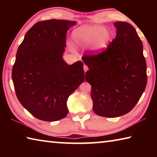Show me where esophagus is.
Returning <instances> with one entry per match:
<instances>
[{
  "label": "esophagus",
  "instance_id": "esophagus-1",
  "mask_svg": "<svg viewBox=\"0 0 157 157\" xmlns=\"http://www.w3.org/2000/svg\"><path fill=\"white\" fill-rule=\"evenodd\" d=\"M84 72L86 73V71H88V66L84 64Z\"/></svg>",
  "mask_w": 157,
  "mask_h": 157
}]
</instances>
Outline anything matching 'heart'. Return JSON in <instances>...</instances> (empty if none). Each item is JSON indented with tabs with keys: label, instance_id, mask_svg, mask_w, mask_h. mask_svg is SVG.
Wrapping results in <instances>:
<instances>
[{
	"label": "heart",
	"instance_id": "1",
	"mask_svg": "<svg viewBox=\"0 0 157 157\" xmlns=\"http://www.w3.org/2000/svg\"><path fill=\"white\" fill-rule=\"evenodd\" d=\"M110 29L100 25H84L73 32L72 39L76 44H89L90 52L99 55L104 52L112 39Z\"/></svg>",
	"mask_w": 157,
	"mask_h": 157
}]
</instances>
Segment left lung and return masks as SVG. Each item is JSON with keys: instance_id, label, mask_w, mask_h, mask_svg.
<instances>
[{"instance_id": "left-lung-1", "label": "left lung", "mask_w": 157, "mask_h": 157, "mask_svg": "<svg viewBox=\"0 0 157 157\" xmlns=\"http://www.w3.org/2000/svg\"><path fill=\"white\" fill-rule=\"evenodd\" d=\"M113 25L116 36L107 50L82 57L89 68L85 79L91 85L93 110L107 118L129 113L139 102L147 80L143 44L135 28L122 21Z\"/></svg>"}]
</instances>
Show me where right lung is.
Listing matches in <instances>:
<instances>
[{"mask_svg": "<svg viewBox=\"0 0 157 157\" xmlns=\"http://www.w3.org/2000/svg\"><path fill=\"white\" fill-rule=\"evenodd\" d=\"M75 21L50 19L35 23L18 47L12 77L16 95L32 115L56 121L68 113V98L84 81L81 61L63 59L66 33Z\"/></svg>", "mask_w": 157, "mask_h": 157, "instance_id": "obj_1", "label": "right lung"}]
</instances>
